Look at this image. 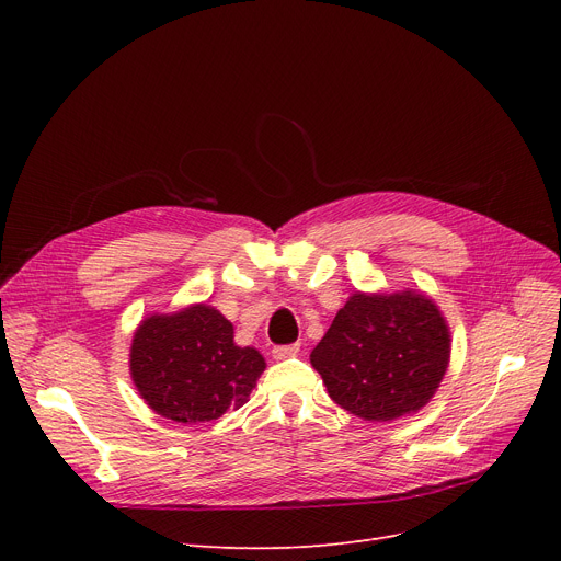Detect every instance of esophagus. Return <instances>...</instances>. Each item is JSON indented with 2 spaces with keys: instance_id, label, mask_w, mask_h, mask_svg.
Listing matches in <instances>:
<instances>
[{
  "instance_id": "obj_1",
  "label": "esophagus",
  "mask_w": 561,
  "mask_h": 561,
  "mask_svg": "<svg viewBox=\"0 0 561 561\" xmlns=\"http://www.w3.org/2000/svg\"><path fill=\"white\" fill-rule=\"evenodd\" d=\"M298 352H300V343L275 345V347H273V357H275V359H288V357H296Z\"/></svg>"
}]
</instances>
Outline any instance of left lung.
<instances>
[{"label": "left lung", "mask_w": 561, "mask_h": 561, "mask_svg": "<svg viewBox=\"0 0 561 561\" xmlns=\"http://www.w3.org/2000/svg\"><path fill=\"white\" fill-rule=\"evenodd\" d=\"M450 362V330L416 290L352 293L311 366L330 398L364 421L387 423L430 402Z\"/></svg>", "instance_id": "obj_1"}]
</instances>
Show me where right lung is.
Segmentation results:
<instances>
[{"mask_svg": "<svg viewBox=\"0 0 561 561\" xmlns=\"http://www.w3.org/2000/svg\"><path fill=\"white\" fill-rule=\"evenodd\" d=\"M131 379L157 414L174 423L220 419L250 400L265 362L233 343V325L209 305L147 316L131 341Z\"/></svg>", "mask_w": 561, "mask_h": 561, "instance_id": "obj_1", "label": "right lung"}]
</instances>
